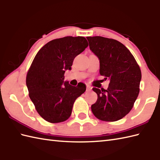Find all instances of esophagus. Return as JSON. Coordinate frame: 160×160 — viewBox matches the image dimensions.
<instances>
[{
	"label": "esophagus",
	"instance_id": "obj_1",
	"mask_svg": "<svg viewBox=\"0 0 160 160\" xmlns=\"http://www.w3.org/2000/svg\"><path fill=\"white\" fill-rule=\"evenodd\" d=\"M91 87L90 86H87V91H91Z\"/></svg>",
	"mask_w": 160,
	"mask_h": 160
}]
</instances>
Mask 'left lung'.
<instances>
[{"mask_svg":"<svg viewBox=\"0 0 160 160\" xmlns=\"http://www.w3.org/2000/svg\"><path fill=\"white\" fill-rule=\"evenodd\" d=\"M87 38L100 60V75L110 80L107 90L93 88L98 100L91 105V111L100 120H120L132 109L140 92V67L130 51L118 40L102 36Z\"/></svg>","mask_w":160,"mask_h":160,"instance_id":"8db88e82","label":"left lung"}]
</instances>
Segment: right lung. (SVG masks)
I'll list each match as a JSON object with an SVG mask.
<instances>
[{"instance_id":"add662e5","label":"right lung","mask_w":160,"mask_h":160,"mask_svg":"<svg viewBox=\"0 0 160 160\" xmlns=\"http://www.w3.org/2000/svg\"><path fill=\"white\" fill-rule=\"evenodd\" d=\"M84 37L66 36L47 42L37 53L27 74L29 96L44 120L58 123L70 117L75 100L86 91L84 84L64 82L65 71L88 47Z\"/></svg>"}]
</instances>
